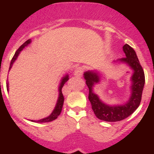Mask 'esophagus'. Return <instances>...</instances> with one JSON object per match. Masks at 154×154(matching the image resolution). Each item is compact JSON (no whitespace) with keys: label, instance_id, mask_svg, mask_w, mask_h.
<instances>
[{"label":"esophagus","instance_id":"esophagus-1","mask_svg":"<svg viewBox=\"0 0 154 154\" xmlns=\"http://www.w3.org/2000/svg\"><path fill=\"white\" fill-rule=\"evenodd\" d=\"M83 73V68L79 66V67H77L73 72V75L77 76V77H81Z\"/></svg>","mask_w":154,"mask_h":154}]
</instances>
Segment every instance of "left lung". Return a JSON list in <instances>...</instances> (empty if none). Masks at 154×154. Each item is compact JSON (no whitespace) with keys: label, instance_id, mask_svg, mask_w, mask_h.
<instances>
[{"label":"left lung","instance_id":"1","mask_svg":"<svg viewBox=\"0 0 154 154\" xmlns=\"http://www.w3.org/2000/svg\"><path fill=\"white\" fill-rule=\"evenodd\" d=\"M123 52L125 57L119 59L115 63H125L133 70L131 76L130 96L129 100L123 105H108L100 99L97 94L94 92V87L101 81V73L97 70H88L85 72L84 77L87 86L89 88L88 99L91 104L92 109L96 117L105 122H119L123 120L132 115L140 106L142 94L145 84L143 69L136 56L134 49L128 44L123 45Z\"/></svg>","mask_w":154,"mask_h":154}]
</instances>
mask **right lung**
Segmentation results:
<instances>
[{
	"instance_id": "obj_1",
	"label": "right lung",
	"mask_w": 154,
	"mask_h": 154,
	"mask_svg": "<svg viewBox=\"0 0 154 154\" xmlns=\"http://www.w3.org/2000/svg\"><path fill=\"white\" fill-rule=\"evenodd\" d=\"M31 42H32V40L28 39L26 42H24V43L22 44V45H21L19 48H18V50H17V51L15 52V53H14L12 60H11V61L9 70L11 69V68L12 67L13 63L15 62V60H17V58H18V55L20 54V53H21V50H22V49H23L25 46L29 45ZM68 80H69V75H68V74H66L65 76H63V77H62V79H61L60 83V85H59V88H58L59 89L58 90L59 91V97H58V99H57V105H56V106H55L54 109H53V112H52L51 114L49 115V116H47V117L44 118V119H40V120H38V121H35V120H31V121L34 122H52V121H53V120L56 119H57V117H58V116H60V114L61 113L63 105L64 97H63V93H62V88H63V85H65V83H66ZM8 88H9L8 83H7V90L8 91L9 90Z\"/></svg>"
}]
</instances>
